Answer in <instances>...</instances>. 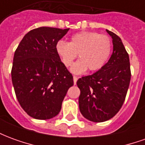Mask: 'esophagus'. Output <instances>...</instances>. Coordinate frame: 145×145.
Segmentation results:
<instances>
[{
	"mask_svg": "<svg viewBox=\"0 0 145 145\" xmlns=\"http://www.w3.org/2000/svg\"><path fill=\"white\" fill-rule=\"evenodd\" d=\"M73 79H74V85H76L77 81H78V78H77L76 76H74V77H73Z\"/></svg>",
	"mask_w": 145,
	"mask_h": 145,
	"instance_id": "1",
	"label": "esophagus"
}]
</instances>
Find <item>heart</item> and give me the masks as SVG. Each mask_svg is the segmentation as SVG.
Instances as JSON below:
<instances>
[{"instance_id": "obj_1", "label": "heart", "mask_w": 145, "mask_h": 145, "mask_svg": "<svg viewBox=\"0 0 145 145\" xmlns=\"http://www.w3.org/2000/svg\"><path fill=\"white\" fill-rule=\"evenodd\" d=\"M55 48L66 67L71 66L78 54L80 59L73 64L71 71L79 74L87 69L90 71L101 69L109 59L112 45L108 36L93 32H81L73 35L70 42L58 41Z\"/></svg>"}]
</instances>
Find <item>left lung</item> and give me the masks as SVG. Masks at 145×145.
<instances>
[{
    "label": "left lung",
    "instance_id": "left-lung-1",
    "mask_svg": "<svg viewBox=\"0 0 145 145\" xmlns=\"http://www.w3.org/2000/svg\"><path fill=\"white\" fill-rule=\"evenodd\" d=\"M112 39V54L105 65L91 75L79 78V109L82 116L95 123L106 121L119 112L131 82L129 55L121 39L106 29Z\"/></svg>",
    "mask_w": 145,
    "mask_h": 145
}]
</instances>
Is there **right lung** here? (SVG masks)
<instances>
[{"label":"right lung","instance_id":"right-lung-1","mask_svg":"<svg viewBox=\"0 0 145 145\" xmlns=\"http://www.w3.org/2000/svg\"><path fill=\"white\" fill-rule=\"evenodd\" d=\"M69 29L40 27L25 35L14 52L11 80L16 97L31 117L49 120L60 112L71 74L56 52Z\"/></svg>","mask_w":145,"mask_h":145}]
</instances>
